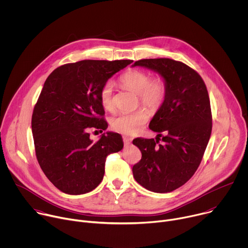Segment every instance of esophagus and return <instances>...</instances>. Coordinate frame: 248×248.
Segmentation results:
<instances>
[{"label":"esophagus","instance_id":"obj_1","mask_svg":"<svg viewBox=\"0 0 248 248\" xmlns=\"http://www.w3.org/2000/svg\"><path fill=\"white\" fill-rule=\"evenodd\" d=\"M123 139H124V143L125 146L129 145V144L131 143V141H132V138H131V137H128V136H124Z\"/></svg>","mask_w":248,"mask_h":248}]
</instances>
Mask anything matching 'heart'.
Here are the masks:
<instances>
[{
  "instance_id": "heart-1",
  "label": "heart",
  "mask_w": 248,
  "mask_h": 248,
  "mask_svg": "<svg viewBox=\"0 0 248 248\" xmlns=\"http://www.w3.org/2000/svg\"><path fill=\"white\" fill-rule=\"evenodd\" d=\"M120 83L123 87L136 93L139 103L150 111L158 110L165 102L167 96L166 82L162 78H151L143 70L128 69L121 76ZM99 99L106 110H113L114 84L112 81H107L102 85ZM148 120L147 111L139 109L133 113H124L114 117L111 121V126L122 134L133 135L140 131Z\"/></svg>"
}]
</instances>
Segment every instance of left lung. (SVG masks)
<instances>
[{
  "mask_svg": "<svg viewBox=\"0 0 248 248\" xmlns=\"http://www.w3.org/2000/svg\"><path fill=\"white\" fill-rule=\"evenodd\" d=\"M136 65L158 73L166 82L167 96L149 124L150 129L158 132L156 140L132 141L142 154L132 168L133 176L150 191L170 192L190 180L209 142L212 114L208 91L202 78L182 62L144 59L132 64Z\"/></svg>",
  "mask_w": 248,
  "mask_h": 248,
  "instance_id": "left-lung-1",
  "label": "left lung"
}]
</instances>
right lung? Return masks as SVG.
Wrapping results in <instances>:
<instances>
[{"instance_id":"right-lung-1","label":"right lung","mask_w":248,"mask_h":248,"mask_svg":"<svg viewBox=\"0 0 248 248\" xmlns=\"http://www.w3.org/2000/svg\"><path fill=\"white\" fill-rule=\"evenodd\" d=\"M131 62L84 60L57 67L46 79L31 127L38 163L61 191L78 195L95 189L103 180L106 158L123 149L121 134L108 131L93 142L87 129H107L100 89Z\"/></svg>"}]
</instances>
